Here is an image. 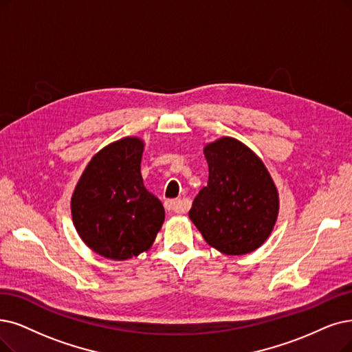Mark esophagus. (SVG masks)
<instances>
[{"mask_svg": "<svg viewBox=\"0 0 352 352\" xmlns=\"http://www.w3.org/2000/svg\"><path fill=\"white\" fill-rule=\"evenodd\" d=\"M164 208L168 212H176V214H184L186 210V206L184 204V201L180 199H170L164 202Z\"/></svg>", "mask_w": 352, "mask_h": 352, "instance_id": "34e87169", "label": "esophagus"}]
</instances>
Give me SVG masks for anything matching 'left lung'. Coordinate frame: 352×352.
Here are the masks:
<instances>
[{
  "label": "left lung",
  "mask_w": 352,
  "mask_h": 352,
  "mask_svg": "<svg viewBox=\"0 0 352 352\" xmlns=\"http://www.w3.org/2000/svg\"><path fill=\"white\" fill-rule=\"evenodd\" d=\"M208 185L199 190L189 218L205 241L227 256L257 250L273 231L278 193L254 151L231 137L204 148Z\"/></svg>",
  "instance_id": "8db88e82"
}]
</instances>
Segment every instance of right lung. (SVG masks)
Listing matches in <instances>:
<instances>
[{"instance_id": "right-lung-1", "label": "right lung", "mask_w": 352, "mask_h": 352, "mask_svg": "<svg viewBox=\"0 0 352 352\" xmlns=\"http://www.w3.org/2000/svg\"><path fill=\"white\" fill-rule=\"evenodd\" d=\"M144 143L125 137L98 151L72 195L74 225L91 250L111 260L147 251L164 221L162 202L143 184Z\"/></svg>"}]
</instances>
